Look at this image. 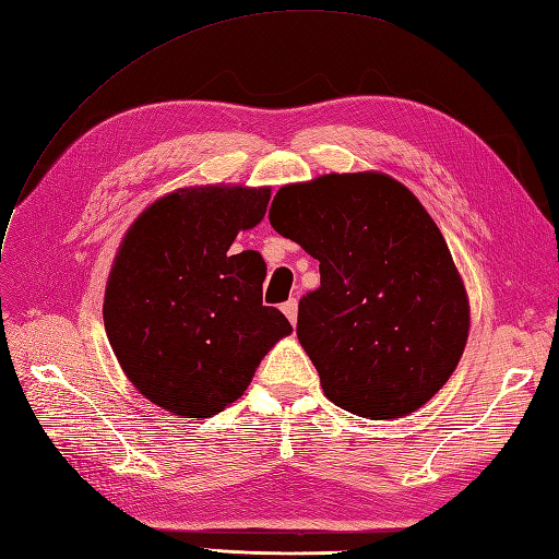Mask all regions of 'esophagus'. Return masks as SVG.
<instances>
[{"label":"esophagus","instance_id":"34e87169","mask_svg":"<svg viewBox=\"0 0 559 559\" xmlns=\"http://www.w3.org/2000/svg\"><path fill=\"white\" fill-rule=\"evenodd\" d=\"M282 312L286 314V320H289L292 324H296V320H298V300L296 298L286 300V304H282Z\"/></svg>","mask_w":559,"mask_h":559}]
</instances>
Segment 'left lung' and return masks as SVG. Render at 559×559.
<instances>
[{"instance_id": "left-lung-1", "label": "left lung", "mask_w": 559, "mask_h": 559, "mask_svg": "<svg viewBox=\"0 0 559 559\" xmlns=\"http://www.w3.org/2000/svg\"><path fill=\"white\" fill-rule=\"evenodd\" d=\"M270 225L320 261L296 336L341 409L383 420L416 412L454 373L467 296L428 211L383 174L284 186Z\"/></svg>"}]
</instances>
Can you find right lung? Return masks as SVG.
Here are the masks:
<instances>
[{
	"label": "right lung",
	"mask_w": 559,
	"mask_h": 559,
	"mask_svg": "<svg viewBox=\"0 0 559 559\" xmlns=\"http://www.w3.org/2000/svg\"><path fill=\"white\" fill-rule=\"evenodd\" d=\"M270 188H186L145 209L105 289L103 320L129 381L171 414L206 418L233 404L273 345L292 334L263 306L265 261L230 253L265 216Z\"/></svg>",
	"instance_id": "obj_1"
}]
</instances>
